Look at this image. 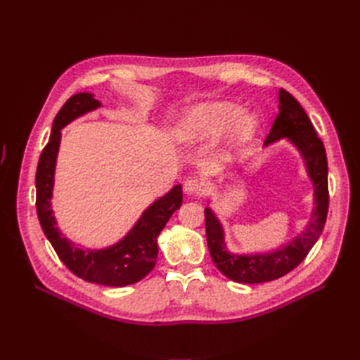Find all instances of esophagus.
I'll return each mask as SVG.
<instances>
[{"label": "esophagus", "instance_id": "esophagus-1", "mask_svg": "<svg viewBox=\"0 0 360 360\" xmlns=\"http://www.w3.org/2000/svg\"><path fill=\"white\" fill-rule=\"evenodd\" d=\"M183 189H184V193H188V195H201L204 191V183L201 179L191 177L184 181Z\"/></svg>", "mask_w": 360, "mask_h": 360}]
</instances>
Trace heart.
Here are the masks:
<instances>
[{"instance_id": "obj_1", "label": "heart", "mask_w": 360, "mask_h": 360, "mask_svg": "<svg viewBox=\"0 0 360 360\" xmlns=\"http://www.w3.org/2000/svg\"><path fill=\"white\" fill-rule=\"evenodd\" d=\"M242 115V108L233 103H210L193 109L180 124L177 136L184 142L215 139L224 133ZM256 130V121L245 116L235 131V139L244 142Z\"/></svg>"}]
</instances>
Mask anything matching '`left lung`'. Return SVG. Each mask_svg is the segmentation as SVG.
Listing matches in <instances>:
<instances>
[{
  "mask_svg": "<svg viewBox=\"0 0 360 360\" xmlns=\"http://www.w3.org/2000/svg\"><path fill=\"white\" fill-rule=\"evenodd\" d=\"M278 115L266 136L265 145L280 138H289L301 151L315 186L316 209L303 235L269 255L255 256H238L229 252L219 221L209 207L204 209L207 245L213 264L222 274L238 283H264L290 273L306 259L326 224L328 212V168L324 143L318 138L314 124L310 122L301 104L283 87L278 91Z\"/></svg>",
  "mask_w": 360,
  "mask_h": 360,
  "instance_id": "obj_1",
  "label": "left lung"
}]
</instances>
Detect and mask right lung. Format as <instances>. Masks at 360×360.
Listing matches in <instances>:
<instances>
[{
    "instance_id": "obj_1",
    "label": "right lung",
    "mask_w": 360,
    "mask_h": 360,
    "mask_svg": "<svg viewBox=\"0 0 360 360\" xmlns=\"http://www.w3.org/2000/svg\"><path fill=\"white\" fill-rule=\"evenodd\" d=\"M100 108V101L89 92H80L68 98L57 112L50 141L41 153L36 171V210L42 230L51 242L57 256L72 274L91 283L104 286H127L142 280L156 265L158 236L171 215L183 202L181 184L174 186L167 195L154 201L142 213L131 231L116 245L105 250H82L72 245L56 227L51 210L54 165L60 143V129L86 112Z\"/></svg>"
}]
</instances>
